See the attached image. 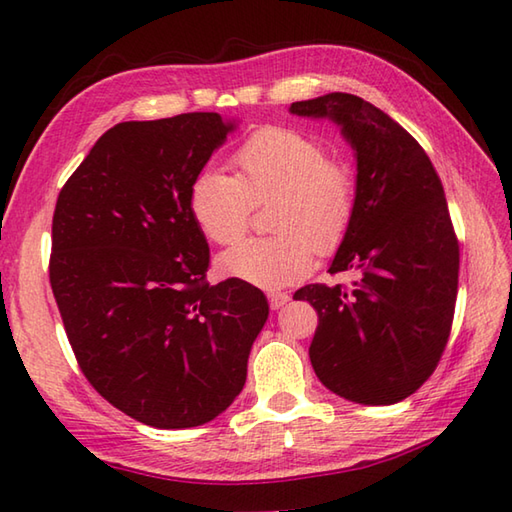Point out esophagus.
Returning <instances> with one entry per match:
<instances>
[{
  "label": "esophagus",
  "instance_id": "esophagus-1",
  "mask_svg": "<svg viewBox=\"0 0 512 512\" xmlns=\"http://www.w3.org/2000/svg\"><path fill=\"white\" fill-rule=\"evenodd\" d=\"M268 301H270V308L279 310V308H284L286 303L290 301V295H288V292H270Z\"/></svg>",
  "mask_w": 512,
  "mask_h": 512
}]
</instances>
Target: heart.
<instances>
[{"mask_svg":"<svg viewBox=\"0 0 512 512\" xmlns=\"http://www.w3.org/2000/svg\"><path fill=\"white\" fill-rule=\"evenodd\" d=\"M235 176L204 169L189 187V213L215 244L242 237L253 204L275 198L273 237H255L220 255L226 277L266 290L303 279L314 250L330 253L343 242L354 215V176L328 158L321 140L292 127H262L235 149Z\"/></svg>","mask_w":512,"mask_h":512,"instance_id":"obj_1","label":"heart"}]
</instances>
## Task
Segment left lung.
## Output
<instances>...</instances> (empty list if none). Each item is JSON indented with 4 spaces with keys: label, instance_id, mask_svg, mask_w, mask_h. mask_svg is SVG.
I'll return each mask as SVG.
<instances>
[{
    "label": "left lung",
    "instance_id": "1",
    "mask_svg": "<svg viewBox=\"0 0 512 512\" xmlns=\"http://www.w3.org/2000/svg\"><path fill=\"white\" fill-rule=\"evenodd\" d=\"M290 112L339 125L356 158L354 215L330 273L361 277L295 292L319 314L310 363L332 394L394 405L433 374L453 323L460 246L442 182L416 138L361 96L332 92Z\"/></svg>",
    "mask_w": 512,
    "mask_h": 512
}]
</instances>
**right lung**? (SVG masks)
<instances>
[{"mask_svg": "<svg viewBox=\"0 0 512 512\" xmlns=\"http://www.w3.org/2000/svg\"><path fill=\"white\" fill-rule=\"evenodd\" d=\"M237 127L215 112L118 123L63 184L50 286L76 361L99 394L156 429L231 407L268 319L264 292L211 286L189 187Z\"/></svg>", "mask_w": 512, "mask_h": 512, "instance_id": "add662e5", "label": "right lung"}]
</instances>
